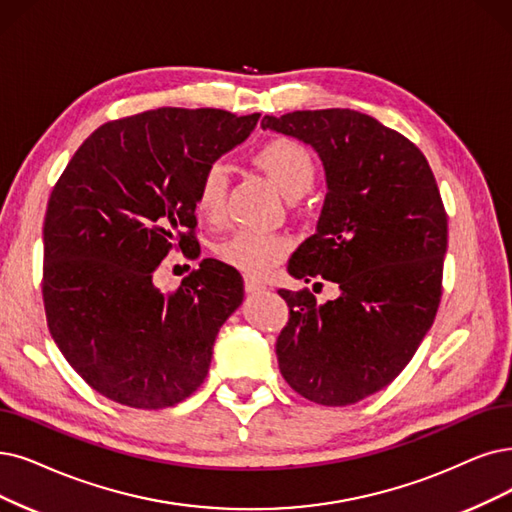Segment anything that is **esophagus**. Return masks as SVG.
<instances>
[{
  "label": "esophagus",
  "mask_w": 512,
  "mask_h": 512,
  "mask_svg": "<svg viewBox=\"0 0 512 512\" xmlns=\"http://www.w3.org/2000/svg\"><path fill=\"white\" fill-rule=\"evenodd\" d=\"M243 288H245V292H248V294H256V292L267 290V285H264L260 279L252 277V275H245L243 277Z\"/></svg>",
  "instance_id": "obj_1"
}]
</instances>
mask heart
<instances>
[{
  "label": "heart",
  "mask_w": 512,
  "mask_h": 512,
  "mask_svg": "<svg viewBox=\"0 0 512 512\" xmlns=\"http://www.w3.org/2000/svg\"><path fill=\"white\" fill-rule=\"evenodd\" d=\"M254 163L288 197L304 195L313 187L317 174L313 153L290 136L264 142L254 153ZM227 187V170L220 163L203 170L195 189V212L203 220L218 222L222 218ZM290 248V239L277 233L237 231L216 245V256L243 273L262 275L281 262Z\"/></svg>",
  "instance_id": "heart-1"
}]
</instances>
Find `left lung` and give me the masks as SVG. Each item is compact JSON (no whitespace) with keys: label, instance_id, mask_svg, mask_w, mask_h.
I'll list each match as a JSON object with an SVG mask.
<instances>
[{"label":"left lung","instance_id":"8db88e82","mask_svg":"<svg viewBox=\"0 0 512 512\" xmlns=\"http://www.w3.org/2000/svg\"><path fill=\"white\" fill-rule=\"evenodd\" d=\"M311 145L327 195L317 233L290 258L296 279L323 277L340 296L279 290L290 319L277 336L279 372L319 405H353L391 384L412 361L441 302L447 214L422 151L351 109L264 115Z\"/></svg>","mask_w":512,"mask_h":512}]
</instances>
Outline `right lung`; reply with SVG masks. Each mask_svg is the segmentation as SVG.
I'll return each mask as SVG.
<instances>
[{
	"mask_svg": "<svg viewBox=\"0 0 512 512\" xmlns=\"http://www.w3.org/2000/svg\"><path fill=\"white\" fill-rule=\"evenodd\" d=\"M260 113L176 109L102 124L54 185L44 218L42 294L58 351L96 393L163 410L206 380L241 275L203 258L176 290L153 271L172 250L197 258L199 176L250 136Z\"/></svg>",
	"mask_w": 512,
	"mask_h": 512,
	"instance_id": "obj_1",
	"label": "right lung"
}]
</instances>
